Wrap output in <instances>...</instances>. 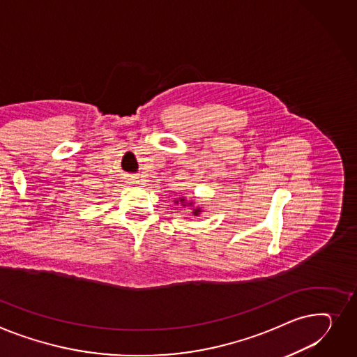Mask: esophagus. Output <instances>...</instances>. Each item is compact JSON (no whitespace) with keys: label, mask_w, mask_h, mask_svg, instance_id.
I'll return each mask as SVG.
<instances>
[{"label":"esophagus","mask_w":357,"mask_h":357,"mask_svg":"<svg viewBox=\"0 0 357 357\" xmlns=\"http://www.w3.org/2000/svg\"><path fill=\"white\" fill-rule=\"evenodd\" d=\"M129 183H137V181H136L135 178H130V179H129Z\"/></svg>","instance_id":"obj_1"}]
</instances>
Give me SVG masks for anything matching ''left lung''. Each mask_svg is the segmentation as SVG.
Masks as SVG:
<instances>
[{"mask_svg": "<svg viewBox=\"0 0 357 357\" xmlns=\"http://www.w3.org/2000/svg\"><path fill=\"white\" fill-rule=\"evenodd\" d=\"M174 202H175V205L181 204L183 208H185V206H189V208H191V209H192V215H195V217H198L199 213H202V208H201V206L194 208V202H192V201H186V198H185V197L174 198Z\"/></svg>", "mask_w": 357, "mask_h": 357, "instance_id": "8db88e82", "label": "left lung"}]
</instances>
